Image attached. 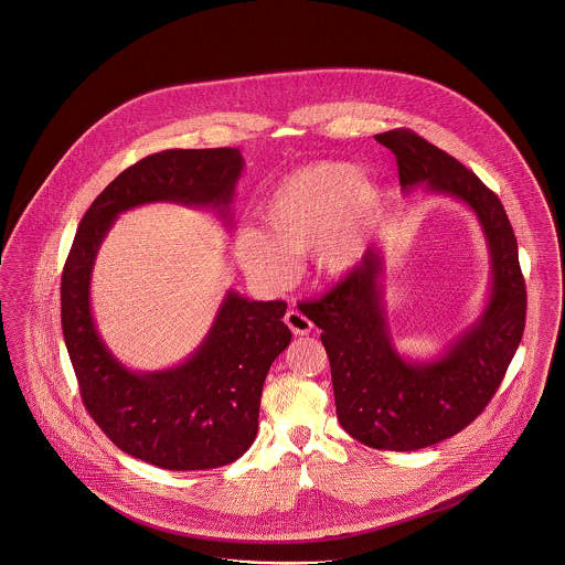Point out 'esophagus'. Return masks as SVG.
<instances>
[{"mask_svg": "<svg viewBox=\"0 0 565 565\" xmlns=\"http://www.w3.org/2000/svg\"><path fill=\"white\" fill-rule=\"evenodd\" d=\"M286 326L290 327L294 335H307V333H310V329H312L310 319H307L300 310H294V308L286 312Z\"/></svg>", "mask_w": 565, "mask_h": 565, "instance_id": "34e87169", "label": "esophagus"}]
</instances>
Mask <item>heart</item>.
<instances>
[{"mask_svg":"<svg viewBox=\"0 0 565 565\" xmlns=\"http://www.w3.org/2000/svg\"><path fill=\"white\" fill-rule=\"evenodd\" d=\"M383 190L345 161H321L284 178L260 205V230L236 232L239 267L265 286H284L291 257L315 248L321 274L342 277L356 269L383 217Z\"/></svg>","mask_w":565,"mask_h":565,"instance_id":"b5f03b06","label":"heart"}]
</instances>
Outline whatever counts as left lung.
Listing matches in <instances>:
<instances>
[{"mask_svg": "<svg viewBox=\"0 0 565 565\" xmlns=\"http://www.w3.org/2000/svg\"><path fill=\"white\" fill-rule=\"evenodd\" d=\"M375 140L395 154L404 192L425 186L477 215L491 258L487 307L437 359H406L395 350L381 246L369 248L323 298L305 305L302 312L323 329L343 430L375 449L414 451L454 437L491 402L524 333L526 284L505 209L475 171L412 130Z\"/></svg>", "mask_w": 565, "mask_h": 565, "instance_id": "1", "label": "left lung"}]
</instances>
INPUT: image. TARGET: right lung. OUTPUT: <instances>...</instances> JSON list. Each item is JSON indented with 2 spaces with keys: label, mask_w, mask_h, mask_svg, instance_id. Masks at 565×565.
I'll return each instance as SVG.
<instances>
[{
  "label": "right lung",
  "mask_w": 565,
  "mask_h": 565,
  "mask_svg": "<svg viewBox=\"0 0 565 565\" xmlns=\"http://www.w3.org/2000/svg\"><path fill=\"white\" fill-rule=\"evenodd\" d=\"M244 159L239 149L149 154L107 184L76 230L62 274V329L86 411L121 451L166 470L238 460L258 430L269 366L291 340L284 300L227 290L205 340L166 371L138 373L116 359L90 310V275L103 238L124 211L149 203L211 209L230 222Z\"/></svg>",
  "instance_id": "obj_1"
}]
</instances>
